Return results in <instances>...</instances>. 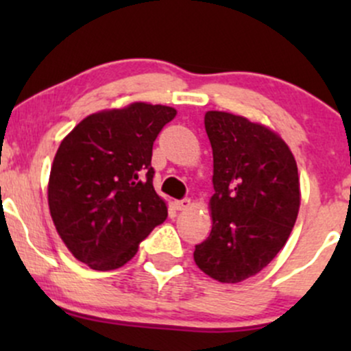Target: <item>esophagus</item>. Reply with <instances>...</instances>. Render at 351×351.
Here are the masks:
<instances>
[{"mask_svg": "<svg viewBox=\"0 0 351 351\" xmlns=\"http://www.w3.org/2000/svg\"><path fill=\"white\" fill-rule=\"evenodd\" d=\"M175 208L178 209V211H184V209L191 208V199L184 198V199H181V201H175Z\"/></svg>", "mask_w": 351, "mask_h": 351, "instance_id": "esophagus-1", "label": "esophagus"}]
</instances>
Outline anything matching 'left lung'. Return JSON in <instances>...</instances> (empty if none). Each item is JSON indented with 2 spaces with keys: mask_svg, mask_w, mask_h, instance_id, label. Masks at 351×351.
I'll use <instances>...</instances> for the list:
<instances>
[{
  "mask_svg": "<svg viewBox=\"0 0 351 351\" xmlns=\"http://www.w3.org/2000/svg\"><path fill=\"white\" fill-rule=\"evenodd\" d=\"M204 128L213 148V228L193 257L211 279L237 284L287 243L300 208L299 171L289 145L263 123L209 110Z\"/></svg>",
  "mask_w": 351,
  "mask_h": 351,
  "instance_id": "8db88e82",
  "label": "left lung"
}]
</instances>
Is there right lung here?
I'll use <instances>...</instances> for the list:
<instances>
[{"label":"right lung","instance_id":"obj_1","mask_svg":"<svg viewBox=\"0 0 351 351\" xmlns=\"http://www.w3.org/2000/svg\"><path fill=\"white\" fill-rule=\"evenodd\" d=\"M167 106L134 102L90 114L60 142L47 203L72 256L94 271L122 267L168 216L153 188L152 150L175 119Z\"/></svg>","mask_w":351,"mask_h":351}]
</instances>
